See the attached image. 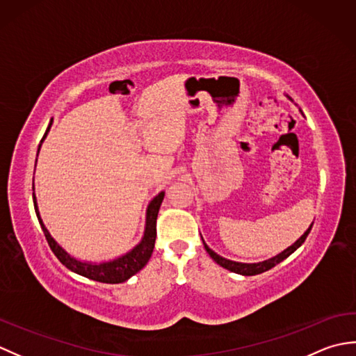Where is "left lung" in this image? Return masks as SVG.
<instances>
[{
  "label": "left lung",
  "mask_w": 356,
  "mask_h": 356,
  "mask_svg": "<svg viewBox=\"0 0 356 356\" xmlns=\"http://www.w3.org/2000/svg\"><path fill=\"white\" fill-rule=\"evenodd\" d=\"M312 225H314V223H311V226H309V228L306 229V232L303 234V236H301L297 241H295L293 245H291L289 248H286L283 252H280V254H277L275 257H272V259H268V260H264V261H259V263H240V261H232V260L225 259V257H222V255H218L217 252H214L213 249H211V248L205 243V241H203V245H205V249H207V252L209 254L211 259H213L217 264H220L222 268L228 269V270H231V272H236V274H240V275H257V274H261V272L269 270L270 268H274L275 264L282 263V261H283L284 259H287V257H289L293 251H297V249L305 243L307 234L311 232V229H312ZM202 240H203V238H202Z\"/></svg>",
  "instance_id": "obj_1"
}]
</instances>
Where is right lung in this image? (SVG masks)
<instances>
[{"instance_id": "1", "label": "right lung", "mask_w": 356, "mask_h": 356, "mask_svg": "<svg viewBox=\"0 0 356 356\" xmlns=\"http://www.w3.org/2000/svg\"><path fill=\"white\" fill-rule=\"evenodd\" d=\"M50 127H51V122L49 124L47 130H45L42 140L47 138ZM42 140H41V143H42ZM41 143H40V147H38V153H40ZM163 197H165V193L161 191L153 200L148 203L147 216H145V231H143V237L139 243L136 245L131 251H128L127 254L118 257V259L110 260V261H101V263L82 261V260L74 259L73 255L67 252L65 249L51 237L49 229L45 228V225L40 216V209H38L35 193H33V205H35L36 217H38V220H40V225L44 231L45 238H47V243H49L50 249L67 269H70L72 272H74V274H79V275L87 277L90 280H95V282L116 284V283L127 282L128 278L133 277L134 274H138V272L148 263L149 257H151V254H153V249H154L156 220H157L159 208H161V205H162Z\"/></svg>"}]
</instances>
